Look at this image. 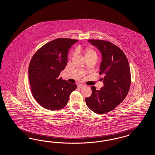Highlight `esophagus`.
I'll list each match as a JSON object with an SVG mask.
<instances>
[{"label": "esophagus", "mask_w": 155, "mask_h": 155, "mask_svg": "<svg viewBox=\"0 0 155 155\" xmlns=\"http://www.w3.org/2000/svg\"><path fill=\"white\" fill-rule=\"evenodd\" d=\"M84 84H79L78 85V87H80V88H82V87H84Z\"/></svg>", "instance_id": "esophagus-1"}]
</instances>
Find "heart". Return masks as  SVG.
Listing matches in <instances>:
<instances>
[{"instance_id": "heart-1", "label": "heart", "mask_w": 155, "mask_h": 155, "mask_svg": "<svg viewBox=\"0 0 155 155\" xmlns=\"http://www.w3.org/2000/svg\"><path fill=\"white\" fill-rule=\"evenodd\" d=\"M84 58H93L95 60H97L98 58V54L97 53V52H95L94 51V49H91V48H87L86 49L84 52ZM75 54V53H73L71 57L74 56Z\"/></svg>"}]
</instances>
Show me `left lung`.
Returning a JSON list of instances; mask_svg holds the SVG:
<instances>
[{"instance_id":"obj_1","label":"left lung","mask_w":155,"mask_h":155,"mask_svg":"<svg viewBox=\"0 0 155 155\" xmlns=\"http://www.w3.org/2000/svg\"><path fill=\"white\" fill-rule=\"evenodd\" d=\"M89 41L102 53L99 74L103 75L104 84L99 90L91 86L92 94L85 101L91 111L102 114L116 108L126 97L131 82L130 68L124 52L112 42L94 39Z\"/></svg>"}]
</instances>
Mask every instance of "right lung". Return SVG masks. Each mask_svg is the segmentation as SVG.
<instances>
[{"label":"right lung","mask_w":155,"mask_h":155,"mask_svg":"<svg viewBox=\"0 0 155 155\" xmlns=\"http://www.w3.org/2000/svg\"><path fill=\"white\" fill-rule=\"evenodd\" d=\"M78 40L58 38L38 49L32 57L28 68L29 80L33 98L49 110L64 108L75 84L62 80L59 75L68 62V53Z\"/></svg>","instance_id":"obj_1"}]
</instances>
